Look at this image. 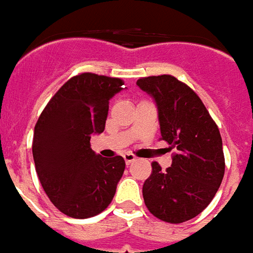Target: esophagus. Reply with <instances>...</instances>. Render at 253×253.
Here are the masks:
<instances>
[{
    "label": "esophagus",
    "mask_w": 253,
    "mask_h": 253,
    "mask_svg": "<svg viewBox=\"0 0 253 253\" xmlns=\"http://www.w3.org/2000/svg\"><path fill=\"white\" fill-rule=\"evenodd\" d=\"M123 159H125V161H126V164L127 165H130L132 164L135 160H137V157L134 156V154H130V153H126L125 156H123Z\"/></svg>",
    "instance_id": "esophagus-1"
}]
</instances>
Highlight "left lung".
<instances>
[{
  "instance_id": "obj_1",
  "label": "left lung",
  "mask_w": 253,
  "mask_h": 253,
  "mask_svg": "<svg viewBox=\"0 0 253 253\" xmlns=\"http://www.w3.org/2000/svg\"><path fill=\"white\" fill-rule=\"evenodd\" d=\"M137 85L156 101L161 139L176 149L169 168L152 163L143 201L161 221L186 222L209 206L221 186L222 138L199 96L173 76L139 78Z\"/></svg>"
}]
</instances>
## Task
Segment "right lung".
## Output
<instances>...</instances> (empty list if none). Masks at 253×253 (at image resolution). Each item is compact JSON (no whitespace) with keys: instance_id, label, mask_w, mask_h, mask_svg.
<instances>
[{"instance_id":"add662e5","label":"right lung","mask_w":253,"mask_h":253,"mask_svg":"<svg viewBox=\"0 0 253 253\" xmlns=\"http://www.w3.org/2000/svg\"><path fill=\"white\" fill-rule=\"evenodd\" d=\"M121 78L83 73L59 88L36 122L32 154L38 177L52 205L72 218L93 217L112 202L126 163L101 157L90 135L104 131L110 99Z\"/></svg>"}]
</instances>
